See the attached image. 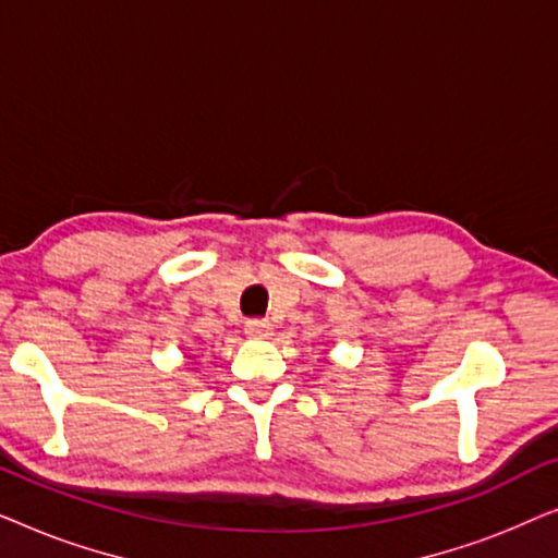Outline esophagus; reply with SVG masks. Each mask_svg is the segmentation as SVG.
<instances>
[{
    "instance_id": "obj_1",
    "label": "esophagus",
    "mask_w": 558,
    "mask_h": 558,
    "mask_svg": "<svg viewBox=\"0 0 558 558\" xmlns=\"http://www.w3.org/2000/svg\"><path fill=\"white\" fill-rule=\"evenodd\" d=\"M246 335L256 340H269L274 335V327L269 319H248L246 323Z\"/></svg>"
}]
</instances>
